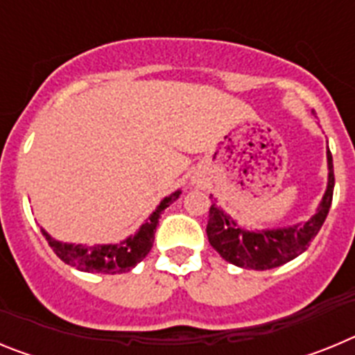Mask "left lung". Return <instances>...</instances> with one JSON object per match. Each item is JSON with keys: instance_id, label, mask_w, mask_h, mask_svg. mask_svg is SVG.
<instances>
[{"instance_id": "obj_1", "label": "left lung", "mask_w": 355, "mask_h": 355, "mask_svg": "<svg viewBox=\"0 0 355 355\" xmlns=\"http://www.w3.org/2000/svg\"><path fill=\"white\" fill-rule=\"evenodd\" d=\"M327 167V190L322 197L316 213L307 222H300L290 227L247 231L240 227L218 206L211 205L206 234L213 249L220 254L225 261L233 263L240 268H250V270H270L297 258L318 234L331 208L332 192H334V171H332V155L329 147Z\"/></svg>"}]
</instances>
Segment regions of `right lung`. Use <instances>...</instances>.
I'll use <instances>...</instances> for the list:
<instances>
[{"instance_id":"right-lung-1","label":"right lung","mask_w":355,"mask_h":355,"mask_svg":"<svg viewBox=\"0 0 355 355\" xmlns=\"http://www.w3.org/2000/svg\"><path fill=\"white\" fill-rule=\"evenodd\" d=\"M181 196V190H175L168 197L162 200L158 208L150 213V216L140 225V229L135 234L128 236L126 240L119 243H108V245H74V243H62L49 236L44 229L42 234L48 240L53 252L58 256L64 263L74 266L81 272H96V274H124L139 265L155 243L156 225H158L159 216L165 208L174 202Z\"/></svg>"}]
</instances>
